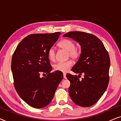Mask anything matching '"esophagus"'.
<instances>
[{
  "instance_id": "1",
  "label": "esophagus",
  "mask_w": 121,
  "mask_h": 121,
  "mask_svg": "<svg viewBox=\"0 0 121 121\" xmlns=\"http://www.w3.org/2000/svg\"><path fill=\"white\" fill-rule=\"evenodd\" d=\"M63 75H64V79H66V76L65 73H63Z\"/></svg>"
}]
</instances>
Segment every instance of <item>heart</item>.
<instances>
[{
  "instance_id": "1",
  "label": "heart",
  "mask_w": 121,
  "mask_h": 121,
  "mask_svg": "<svg viewBox=\"0 0 121 121\" xmlns=\"http://www.w3.org/2000/svg\"><path fill=\"white\" fill-rule=\"evenodd\" d=\"M58 46L62 49L68 51V57L74 60L78 59L79 57L80 51L78 48L75 47V43L73 41L67 39H62L58 43ZM47 56L51 61H53L55 60V51L53 47H51L48 50ZM72 65H73V62L71 60H69L65 62H57L53 65V69L56 71L66 73L69 71Z\"/></svg>"
}]
</instances>
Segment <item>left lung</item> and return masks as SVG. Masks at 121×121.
I'll return each instance as SVG.
<instances>
[{"label":"left lung","instance_id":"obj_1","mask_svg":"<svg viewBox=\"0 0 121 121\" xmlns=\"http://www.w3.org/2000/svg\"><path fill=\"white\" fill-rule=\"evenodd\" d=\"M63 37L74 39L81 46L79 59L71 70L79 75L70 74L66 77L70 82L69 92L74 103L88 107L98 101L109 83L110 59L101 41L94 35L79 31L70 32Z\"/></svg>","mask_w":121,"mask_h":121}]
</instances>
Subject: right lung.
I'll list each match as a JSON object with an SVG mask.
<instances>
[{"label":"right lung","mask_w":121,"mask_h":121,"mask_svg":"<svg viewBox=\"0 0 121 121\" xmlns=\"http://www.w3.org/2000/svg\"><path fill=\"white\" fill-rule=\"evenodd\" d=\"M60 32L32 34L17 46L12 59L11 69L17 92L27 104L36 108L49 104L63 79L62 72L50 73L48 50L57 41ZM41 73H46L41 78Z\"/></svg>","instance_id":"right-lung-1"}]
</instances>
